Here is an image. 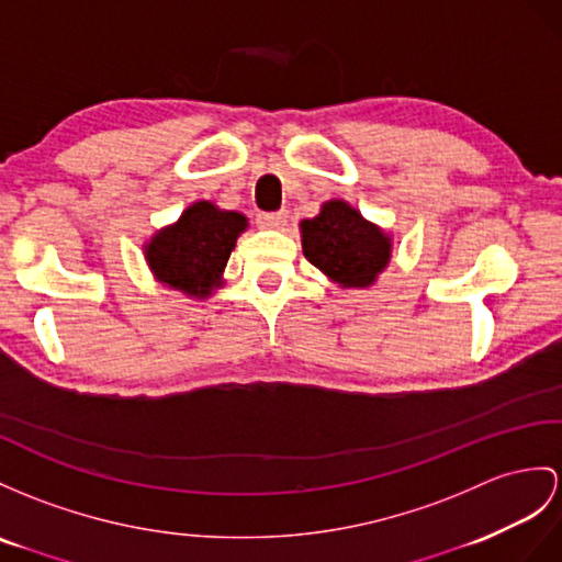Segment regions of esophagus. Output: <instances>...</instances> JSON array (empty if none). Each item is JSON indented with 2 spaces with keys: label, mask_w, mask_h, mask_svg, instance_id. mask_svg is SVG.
<instances>
[{
  "label": "esophagus",
  "mask_w": 562,
  "mask_h": 562,
  "mask_svg": "<svg viewBox=\"0 0 562 562\" xmlns=\"http://www.w3.org/2000/svg\"><path fill=\"white\" fill-rule=\"evenodd\" d=\"M285 222H289V212L279 210V212H259L257 214V224L262 228H283Z\"/></svg>",
  "instance_id": "esophagus-1"
}]
</instances>
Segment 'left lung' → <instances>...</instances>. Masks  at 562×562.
Returning a JSON list of instances; mask_svg holds the SVG:
<instances>
[{
	"mask_svg": "<svg viewBox=\"0 0 562 562\" xmlns=\"http://www.w3.org/2000/svg\"><path fill=\"white\" fill-rule=\"evenodd\" d=\"M303 252L310 262L348 289H364L389 265L391 240L355 212L350 204L331 200L303 224Z\"/></svg>",
	"mask_w": 562,
	"mask_h": 562,
	"instance_id": "left-lung-1",
	"label": "left lung"
}]
</instances>
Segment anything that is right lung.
<instances>
[{
    "label": "right lung",
    "instance_id": "obj_1",
    "mask_svg": "<svg viewBox=\"0 0 562 562\" xmlns=\"http://www.w3.org/2000/svg\"><path fill=\"white\" fill-rule=\"evenodd\" d=\"M245 226L248 222L238 212H222L212 202H195L173 226L149 240L147 262L161 283L204 297L222 277Z\"/></svg>",
    "mask_w": 562,
    "mask_h": 562
}]
</instances>
